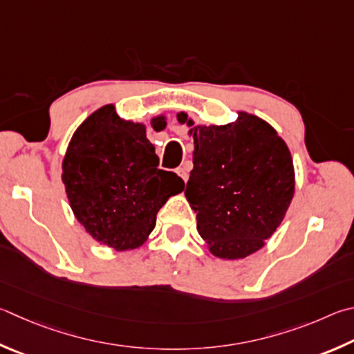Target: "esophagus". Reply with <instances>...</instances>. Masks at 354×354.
<instances>
[{
    "label": "esophagus",
    "mask_w": 354,
    "mask_h": 354,
    "mask_svg": "<svg viewBox=\"0 0 354 354\" xmlns=\"http://www.w3.org/2000/svg\"><path fill=\"white\" fill-rule=\"evenodd\" d=\"M176 173H178V176L181 178L184 183H187V179H189V173H187V169H185L184 165H183V167H179V169H176Z\"/></svg>",
    "instance_id": "1"
}]
</instances>
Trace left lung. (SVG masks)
<instances>
[{
  "mask_svg": "<svg viewBox=\"0 0 354 354\" xmlns=\"http://www.w3.org/2000/svg\"><path fill=\"white\" fill-rule=\"evenodd\" d=\"M192 127L187 114H178ZM194 170L185 189L196 229L220 259H244L265 244L294 195L291 153L277 131L252 114L224 127L192 128Z\"/></svg>",
  "mask_w": 354,
  "mask_h": 354,
  "instance_id": "obj_1",
  "label": "left lung"
}]
</instances>
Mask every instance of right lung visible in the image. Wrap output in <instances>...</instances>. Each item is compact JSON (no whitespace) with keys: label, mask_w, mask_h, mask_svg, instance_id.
Masks as SVG:
<instances>
[{"label":"right lung","mask_w":354,"mask_h":354,"mask_svg":"<svg viewBox=\"0 0 354 354\" xmlns=\"http://www.w3.org/2000/svg\"><path fill=\"white\" fill-rule=\"evenodd\" d=\"M162 130L164 118L153 119ZM142 124L124 122L113 105L102 106L77 128L63 160L71 209L85 229L115 250L139 248L156 226V214L184 181L159 170Z\"/></svg>","instance_id":"right-lung-1"}]
</instances>
